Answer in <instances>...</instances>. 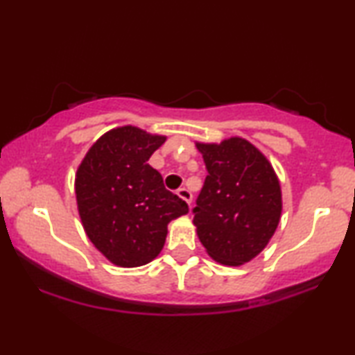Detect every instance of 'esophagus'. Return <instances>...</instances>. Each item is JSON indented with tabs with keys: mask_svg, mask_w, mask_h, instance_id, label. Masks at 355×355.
I'll list each match as a JSON object with an SVG mask.
<instances>
[{
	"mask_svg": "<svg viewBox=\"0 0 355 355\" xmlns=\"http://www.w3.org/2000/svg\"><path fill=\"white\" fill-rule=\"evenodd\" d=\"M178 196L181 197L184 202L189 203V205H191V203H192V193L189 192L187 189H184V187H182V189H179V191H178Z\"/></svg>",
	"mask_w": 355,
	"mask_h": 355,
	"instance_id": "34e87169",
	"label": "esophagus"
}]
</instances>
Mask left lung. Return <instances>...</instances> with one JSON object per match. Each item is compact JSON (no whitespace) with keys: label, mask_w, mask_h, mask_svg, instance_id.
<instances>
[{"label":"left lung","mask_w":355,"mask_h":355,"mask_svg":"<svg viewBox=\"0 0 355 355\" xmlns=\"http://www.w3.org/2000/svg\"><path fill=\"white\" fill-rule=\"evenodd\" d=\"M196 147L208 171L193 208L198 241L218 263H249L268 245L279 225V179L268 158L242 137L196 142Z\"/></svg>","instance_id":"1"}]
</instances>
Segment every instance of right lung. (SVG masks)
Segmentation results:
<instances>
[{
  "label": "right lung",
  "instance_id": "right-lung-1",
  "mask_svg": "<svg viewBox=\"0 0 355 355\" xmlns=\"http://www.w3.org/2000/svg\"><path fill=\"white\" fill-rule=\"evenodd\" d=\"M166 135L119 125L89 148L76 171L82 227L96 250L121 268L147 265L162 252L168 225L187 215V203L164 189L147 163Z\"/></svg>",
  "mask_w": 355,
  "mask_h": 355
}]
</instances>
